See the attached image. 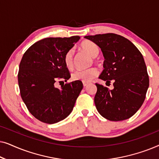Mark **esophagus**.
<instances>
[{"label": "esophagus", "mask_w": 159, "mask_h": 159, "mask_svg": "<svg viewBox=\"0 0 159 159\" xmlns=\"http://www.w3.org/2000/svg\"><path fill=\"white\" fill-rule=\"evenodd\" d=\"M88 82H83V86L84 87H86L87 85H88Z\"/></svg>", "instance_id": "esophagus-1"}]
</instances>
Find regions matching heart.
Masks as SVG:
<instances>
[{"instance_id":"b5f03b06","label":"heart","mask_w":159,"mask_h":159,"mask_svg":"<svg viewBox=\"0 0 159 159\" xmlns=\"http://www.w3.org/2000/svg\"><path fill=\"white\" fill-rule=\"evenodd\" d=\"M80 48L93 58L96 57L99 53V48L98 45L90 40H85L82 42L80 45ZM64 62L65 66L69 70L73 69L74 63L72 50H69L65 53L64 56ZM98 75V69L95 67H92V68L85 69V70L75 71L71 74V79L74 81L88 82L96 77Z\"/></svg>"}]
</instances>
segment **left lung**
Returning a JSON list of instances; mask_svg holds the SVG:
<instances>
[{"label":"left lung","instance_id":"left-lung-1","mask_svg":"<svg viewBox=\"0 0 159 159\" xmlns=\"http://www.w3.org/2000/svg\"><path fill=\"white\" fill-rule=\"evenodd\" d=\"M101 48L104 69L99 79L114 89L95 83L94 102L99 114L110 121H122L138 111L145 101L149 77L142 53L128 39L114 33L84 37Z\"/></svg>","mask_w":159,"mask_h":159}]
</instances>
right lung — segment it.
I'll use <instances>...</instances> for the list:
<instances>
[{
  "mask_svg": "<svg viewBox=\"0 0 159 159\" xmlns=\"http://www.w3.org/2000/svg\"><path fill=\"white\" fill-rule=\"evenodd\" d=\"M80 38H47L24 53L18 72L21 97L32 116L42 122L54 124L66 118L82 90L81 81L56 87L57 81L66 82L71 77L64 56Z\"/></svg>",
  "mask_w": 159,
  "mask_h": 159,
  "instance_id": "add662e5",
  "label": "right lung"
}]
</instances>
